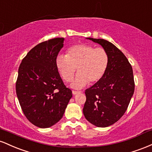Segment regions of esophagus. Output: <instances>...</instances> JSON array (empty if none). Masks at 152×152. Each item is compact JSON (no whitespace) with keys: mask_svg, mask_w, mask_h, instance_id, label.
Here are the masks:
<instances>
[{"mask_svg":"<svg viewBox=\"0 0 152 152\" xmlns=\"http://www.w3.org/2000/svg\"><path fill=\"white\" fill-rule=\"evenodd\" d=\"M78 93H79V92L76 91H72V94H74V95H76V94H77Z\"/></svg>","mask_w":152,"mask_h":152,"instance_id":"1","label":"esophagus"}]
</instances>
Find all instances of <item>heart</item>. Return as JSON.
I'll return each instance as SVG.
<instances>
[{
  "label": "heart",
  "instance_id": "obj_1",
  "mask_svg": "<svg viewBox=\"0 0 152 152\" xmlns=\"http://www.w3.org/2000/svg\"><path fill=\"white\" fill-rule=\"evenodd\" d=\"M109 62V54L104 48L78 44L68 48L66 56L58 55L56 66L66 82L73 79L77 69L78 74L71 86L79 89L88 82L94 83L100 81L106 74Z\"/></svg>",
  "mask_w": 152,
  "mask_h": 152
}]
</instances>
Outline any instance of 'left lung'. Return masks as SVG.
Instances as JSON below:
<instances>
[{"label":"left lung","mask_w":152,"mask_h":152,"mask_svg":"<svg viewBox=\"0 0 152 152\" xmlns=\"http://www.w3.org/2000/svg\"><path fill=\"white\" fill-rule=\"evenodd\" d=\"M99 43L109 56L106 74L85 91L83 113L87 121L98 127H107L121 118L134 92L133 70L124 54L113 43L101 38H86Z\"/></svg>","instance_id":"left-lung-1"}]
</instances>
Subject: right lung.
Returning <instances> with one entry per match:
<instances>
[{
  "label": "right lung",
  "instance_id": "1",
  "mask_svg": "<svg viewBox=\"0 0 152 152\" xmlns=\"http://www.w3.org/2000/svg\"><path fill=\"white\" fill-rule=\"evenodd\" d=\"M64 42V38H55L36 45L19 66L17 97L26 117L39 128L60 121L72 97L56 66Z\"/></svg>",
  "mask_w": 152,
  "mask_h": 152
}]
</instances>
